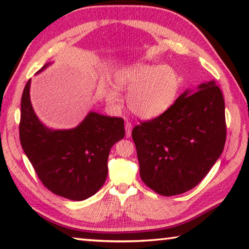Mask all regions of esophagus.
I'll return each instance as SVG.
<instances>
[{
  "label": "esophagus",
  "mask_w": 249,
  "mask_h": 249,
  "mask_svg": "<svg viewBox=\"0 0 249 249\" xmlns=\"http://www.w3.org/2000/svg\"><path fill=\"white\" fill-rule=\"evenodd\" d=\"M132 128H133L132 123H130V122H126V124H125L126 137H130V135H132Z\"/></svg>",
  "instance_id": "esophagus-1"
}]
</instances>
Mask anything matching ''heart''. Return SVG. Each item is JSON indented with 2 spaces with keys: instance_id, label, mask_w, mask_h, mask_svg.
<instances>
[{
  "instance_id": "heart-1",
  "label": "heart",
  "mask_w": 249,
  "mask_h": 249,
  "mask_svg": "<svg viewBox=\"0 0 249 249\" xmlns=\"http://www.w3.org/2000/svg\"><path fill=\"white\" fill-rule=\"evenodd\" d=\"M113 81L116 90L129 92V109L145 120L163 114L174 104L181 84L178 73L171 67L146 62H136L119 69ZM107 99L109 103L117 104L120 95L115 90L109 89Z\"/></svg>"
}]
</instances>
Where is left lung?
<instances>
[{"instance_id":"obj_1","label":"left lung","mask_w":249,"mask_h":249,"mask_svg":"<svg viewBox=\"0 0 249 249\" xmlns=\"http://www.w3.org/2000/svg\"><path fill=\"white\" fill-rule=\"evenodd\" d=\"M144 183L158 195L184 193L208 175L224 148L225 103L215 81L187 90L132 132Z\"/></svg>"}]
</instances>
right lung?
Returning a JSON list of instances; mask_svg holds the SVG:
<instances>
[{
  "mask_svg": "<svg viewBox=\"0 0 249 249\" xmlns=\"http://www.w3.org/2000/svg\"><path fill=\"white\" fill-rule=\"evenodd\" d=\"M29 87L31 80L20 100L19 140L41 183L73 201L95 195L107 179L109 150L125 136L124 120L90 112L77 127L50 129L34 112Z\"/></svg>",
  "mask_w": 249,
  "mask_h": 249,
  "instance_id": "1",
  "label": "right lung"
}]
</instances>
